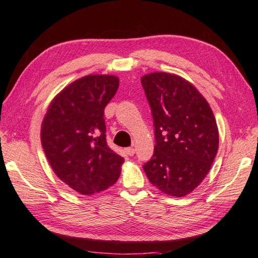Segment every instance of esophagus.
Segmentation results:
<instances>
[{
    "mask_svg": "<svg viewBox=\"0 0 258 258\" xmlns=\"http://www.w3.org/2000/svg\"><path fill=\"white\" fill-rule=\"evenodd\" d=\"M125 153L128 154L129 156H133L135 154V148L133 147H126L125 148Z\"/></svg>",
    "mask_w": 258,
    "mask_h": 258,
    "instance_id": "34e87169",
    "label": "esophagus"
}]
</instances>
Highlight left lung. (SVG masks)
<instances>
[{"label":"left lung","mask_w":258,"mask_h":258,"mask_svg":"<svg viewBox=\"0 0 258 258\" xmlns=\"http://www.w3.org/2000/svg\"><path fill=\"white\" fill-rule=\"evenodd\" d=\"M155 126V146L144 171L153 186L173 197L190 194L204 180L219 150V129L210 104L182 77L152 72L142 77Z\"/></svg>","instance_id":"1"}]
</instances>
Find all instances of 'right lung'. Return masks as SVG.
Segmentation results:
<instances>
[{
	"instance_id": "obj_1",
	"label": "right lung",
	"mask_w": 258,
	"mask_h": 258,
	"mask_svg": "<svg viewBox=\"0 0 258 258\" xmlns=\"http://www.w3.org/2000/svg\"><path fill=\"white\" fill-rule=\"evenodd\" d=\"M119 78L88 75L75 80L49 104L40 141L58 178L81 195H93L119 179L123 157L106 144L104 108L114 96Z\"/></svg>"
}]
</instances>
